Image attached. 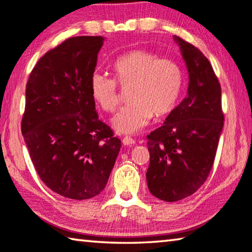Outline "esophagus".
Masks as SVG:
<instances>
[{
	"mask_svg": "<svg viewBox=\"0 0 252 252\" xmlns=\"http://www.w3.org/2000/svg\"><path fill=\"white\" fill-rule=\"evenodd\" d=\"M134 142H135V140L131 137H126L122 139V143L125 146H132V145H134Z\"/></svg>",
	"mask_w": 252,
	"mask_h": 252,
	"instance_id": "obj_1",
	"label": "esophagus"
}]
</instances>
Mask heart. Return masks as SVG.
<instances>
[{"instance_id": "obj_1", "label": "heart", "mask_w": 252, "mask_h": 252, "mask_svg": "<svg viewBox=\"0 0 252 252\" xmlns=\"http://www.w3.org/2000/svg\"><path fill=\"white\" fill-rule=\"evenodd\" d=\"M114 78L95 71L90 78V91L94 101L107 113L120 105L119 85L130 87V103L113 119L120 133H135L143 129L151 118H161L175 109L181 95L183 71L170 58H159L151 51L138 49L119 57L113 63Z\"/></svg>"}]
</instances>
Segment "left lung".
I'll list each match as a JSON object with an SVG mask.
<instances>
[{"instance_id":"left-lung-1","label":"left lung","mask_w":252,"mask_h":252,"mask_svg":"<svg viewBox=\"0 0 252 252\" xmlns=\"http://www.w3.org/2000/svg\"><path fill=\"white\" fill-rule=\"evenodd\" d=\"M189 70L187 96L148 138L147 184L165 202L194 194L209 177L217 155L224 114L221 85L209 59L182 38L174 37Z\"/></svg>"}]
</instances>
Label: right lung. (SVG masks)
<instances>
[{
	"label": "right lung",
	"mask_w": 252,
	"mask_h": 252,
	"mask_svg": "<svg viewBox=\"0 0 252 252\" xmlns=\"http://www.w3.org/2000/svg\"><path fill=\"white\" fill-rule=\"evenodd\" d=\"M103 41L65 40L39 59L26 89L21 131L34 168L51 190L79 201L105 189L121 148L90 91Z\"/></svg>",
	"instance_id": "1"
}]
</instances>
